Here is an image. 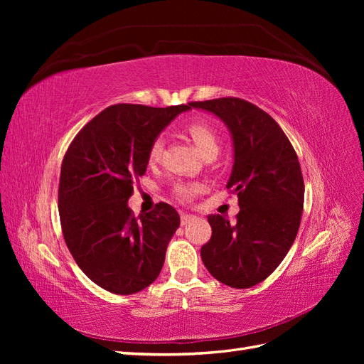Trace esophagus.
Segmentation results:
<instances>
[{
    "label": "esophagus",
    "mask_w": 364,
    "mask_h": 364,
    "mask_svg": "<svg viewBox=\"0 0 364 364\" xmlns=\"http://www.w3.org/2000/svg\"><path fill=\"white\" fill-rule=\"evenodd\" d=\"M194 218H196V215L182 213V214H181V223H182V226H185V225H188V223L191 222V220H194Z\"/></svg>",
    "instance_id": "obj_1"
}]
</instances>
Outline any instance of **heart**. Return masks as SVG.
<instances>
[{"label":"heart","mask_w":364,"mask_h":364,"mask_svg":"<svg viewBox=\"0 0 364 364\" xmlns=\"http://www.w3.org/2000/svg\"><path fill=\"white\" fill-rule=\"evenodd\" d=\"M186 132H188V135L191 136L194 146H196L197 151H199L200 156H205L206 153H211V151L218 153V138L215 135L214 129H211L208 124L193 123L186 127ZM161 151H162V141L156 139L150 147L149 159L151 162L156 161L161 156ZM194 191H196V186L186 185V183H178L174 186V194L181 200H188L190 197L194 194Z\"/></svg>","instance_id":"b5f03b06"}]
</instances>
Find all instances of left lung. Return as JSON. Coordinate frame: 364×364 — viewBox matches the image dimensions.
<instances>
[{
    "label": "left lung",
    "mask_w": 364,
    "mask_h": 364,
    "mask_svg": "<svg viewBox=\"0 0 364 364\" xmlns=\"http://www.w3.org/2000/svg\"><path fill=\"white\" fill-rule=\"evenodd\" d=\"M228 127L234 164L226 188L238 194L237 223L213 214V237L200 257L213 277L234 289L266 279L287 255L304 209V179L296 151L267 112L240 98L194 102Z\"/></svg>",
    "instance_id": "obj_1"
}]
</instances>
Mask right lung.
I'll use <instances>...</instances> for the list:
<instances>
[{"instance_id": "add662e5", "label": "right lung", "mask_w": 364, "mask_h": 364, "mask_svg": "<svg viewBox=\"0 0 364 364\" xmlns=\"http://www.w3.org/2000/svg\"><path fill=\"white\" fill-rule=\"evenodd\" d=\"M191 103L109 106L73 139L60 168L59 215L73 258L102 289L134 294L155 281L181 217L168 203L132 214L134 179L161 132Z\"/></svg>"}]
</instances>
